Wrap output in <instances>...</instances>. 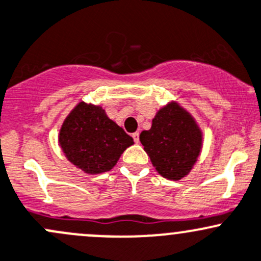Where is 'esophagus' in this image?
<instances>
[{
	"label": "esophagus",
	"mask_w": 261,
	"mask_h": 261,
	"mask_svg": "<svg viewBox=\"0 0 261 261\" xmlns=\"http://www.w3.org/2000/svg\"><path fill=\"white\" fill-rule=\"evenodd\" d=\"M132 137H133V139H134V142H136V143H139V133H138V132H136V133L132 134Z\"/></svg>",
	"instance_id": "obj_1"
}]
</instances>
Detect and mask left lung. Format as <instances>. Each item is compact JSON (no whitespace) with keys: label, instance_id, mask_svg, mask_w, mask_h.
<instances>
[{"label":"left lung","instance_id":"left-lung-1","mask_svg":"<svg viewBox=\"0 0 261 261\" xmlns=\"http://www.w3.org/2000/svg\"><path fill=\"white\" fill-rule=\"evenodd\" d=\"M139 139L158 173L174 181L191 171L202 144L195 120L176 103L161 109L150 129L142 132Z\"/></svg>","mask_w":261,"mask_h":261}]
</instances>
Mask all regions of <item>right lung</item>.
I'll return each mask as SVG.
<instances>
[{"mask_svg": "<svg viewBox=\"0 0 261 261\" xmlns=\"http://www.w3.org/2000/svg\"><path fill=\"white\" fill-rule=\"evenodd\" d=\"M59 143L72 165L93 174L112 170L133 138L100 107L82 101L64 122Z\"/></svg>", "mask_w": 261, "mask_h": 261, "instance_id": "right-lung-1", "label": "right lung"}]
</instances>
